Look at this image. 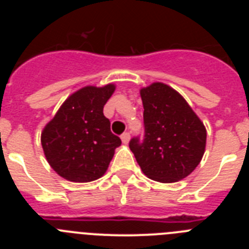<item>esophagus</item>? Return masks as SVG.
<instances>
[{"mask_svg":"<svg viewBox=\"0 0 249 249\" xmlns=\"http://www.w3.org/2000/svg\"><path fill=\"white\" fill-rule=\"evenodd\" d=\"M129 137H131V136H129L128 132H124V133H123V135L121 136V140H122L123 143L127 144L129 142Z\"/></svg>","mask_w":249,"mask_h":249,"instance_id":"esophagus-1","label":"esophagus"}]
</instances>
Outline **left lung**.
I'll list each match as a JSON object with an SVG mask.
<instances>
[{
    "mask_svg": "<svg viewBox=\"0 0 249 249\" xmlns=\"http://www.w3.org/2000/svg\"><path fill=\"white\" fill-rule=\"evenodd\" d=\"M144 136L129 141L142 172L153 181L172 183L195 171L203 157L207 131L190 105L160 82L141 89Z\"/></svg>",
    "mask_w": 249,
    "mask_h": 249,
    "instance_id": "8db88e82",
    "label": "left lung"
}]
</instances>
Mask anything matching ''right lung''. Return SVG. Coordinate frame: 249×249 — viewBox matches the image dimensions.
Instances as JSON below:
<instances>
[{
	"label": "right lung",
	"mask_w": 249,
	"mask_h": 249,
	"mask_svg": "<svg viewBox=\"0 0 249 249\" xmlns=\"http://www.w3.org/2000/svg\"><path fill=\"white\" fill-rule=\"evenodd\" d=\"M116 86H86L72 93L46 124L41 143L46 160L67 181L91 182L102 177L121 146L111 132L103 106Z\"/></svg>",
	"instance_id": "1"
}]
</instances>
